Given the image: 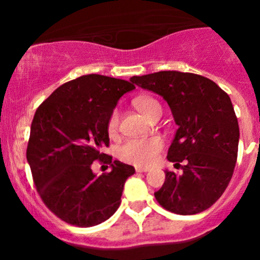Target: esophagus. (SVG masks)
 <instances>
[{
  "label": "esophagus",
  "instance_id": "esophagus-1",
  "mask_svg": "<svg viewBox=\"0 0 260 260\" xmlns=\"http://www.w3.org/2000/svg\"><path fill=\"white\" fill-rule=\"evenodd\" d=\"M136 171L137 172H149L151 171V169H149V167H136Z\"/></svg>",
  "mask_w": 260,
  "mask_h": 260
}]
</instances>
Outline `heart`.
Here are the masks:
<instances>
[{
    "label": "heart",
    "mask_w": 260,
    "mask_h": 260,
    "mask_svg": "<svg viewBox=\"0 0 260 260\" xmlns=\"http://www.w3.org/2000/svg\"><path fill=\"white\" fill-rule=\"evenodd\" d=\"M136 108L146 118H151L157 111H162L161 104L151 96H138L133 101ZM119 124V113L114 111L108 120V133L114 136ZM162 141L159 138H142V140H129L119 147L118 156L122 161L137 165V166H147L156 159L157 154L161 151Z\"/></svg>",
    "instance_id": "1"
}]
</instances>
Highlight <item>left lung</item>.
I'll list each match as a JSON object with an SVG mask.
<instances>
[{"label": "left lung", "mask_w": 260, "mask_h": 260, "mask_svg": "<svg viewBox=\"0 0 260 260\" xmlns=\"http://www.w3.org/2000/svg\"><path fill=\"white\" fill-rule=\"evenodd\" d=\"M136 85L161 95L179 125L167 159L182 174L166 170L154 198L166 210L192 215L209 209L232 180L238 157L239 124L229 95L201 75L158 72L132 77Z\"/></svg>", "instance_id": "left-lung-1"}]
</instances>
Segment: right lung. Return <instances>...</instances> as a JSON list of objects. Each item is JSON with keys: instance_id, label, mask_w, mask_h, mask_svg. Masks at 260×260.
<instances>
[{"instance_id": "right-lung-1", "label": "right lung", "mask_w": 260, "mask_h": 260, "mask_svg": "<svg viewBox=\"0 0 260 260\" xmlns=\"http://www.w3.org/2000/svg\"><path fill=\"white\" fill-rule=\"evenodd\" d=\"M136 86L117 78L89 74L62 84L34 115L27 162L45 205L68 224L89 228L106 221L120 205L135 167L103 152L108 120L120 96ZM109 163L96 177L91 164Z\"/></svg>"}]
</instances>
